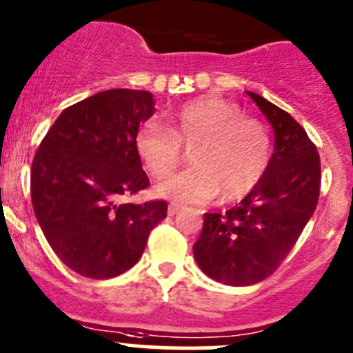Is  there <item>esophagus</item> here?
Masks as SVG:
<instances>
[{"mask_svg":"<svg viewBox=\"0 0 353 353\" xmlns=\"http://www.w3.org/2000/svg\"><path fill=\"white\" fill-rule=\"evenodd\" d=\"M180 210H182V206H179V205H170V208H168V215H176V213L180 212Z\"/></svg>","mask_w":353,"mask_h":353,"instance_id":"1","label":"esophagus"}]
</instances>
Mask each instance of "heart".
Returning <instances> with one entry per match:
<instances>
[{"label": "heart", "mask_w": 353, "mask_h": 353, "mask_svg": "<svg viewBox=\"0 0 353 353\" xmlns=\"http://www.w3.org/2000/svg\"><path fill=\"white\" fill-rule=\"evenodd\" d=\"M182 148H192V168L155 189L176 203H205L216 194L222 203L238 201L259 185L271 159L263 122L221 96L187 101L171 113L168 129L148 121L134 134V150L155 179H166L179 168Z\"/></svg>", "instance_id": "1"}]
</instances>
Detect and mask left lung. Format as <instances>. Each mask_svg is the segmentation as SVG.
<instances>
[{"mask_svg": "<svg viewBox=\"0 0 353 353\" xmlns=\"http://www.w3.org/2000/svg\"><path fill=\"white\" fill-rule=\"evenodd\" d=\"M274 132L266 174L225 213H205L194 259L215 282L254 285L273 274L312 219L320 194V157L285 110L247 90Z\"/></svg>", "mask_w": 353, "mask_h": 353, "instance_id": "1", "label": "left lung"}]
</instances>
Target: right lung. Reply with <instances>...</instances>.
I'll return each instance as SVG.
<instances>
[{"instance_id": "add662e5", "label": "right lung", "mask_w": 353, "mask_h": 353, "mask_svg": "<svg viewBox=\"0 0 353 353\" xmlns=\"http://www.w3.org/2000/svg\"><path fill=\"white\" fill-rule=\"evenodd\" d=\"M154 112L148 90H103L63 110L34 154L37 221L57 257L82 276L128 271L166 219V201L119 203L148 187L134 134Z\"/></svg>"}]
</instances>
